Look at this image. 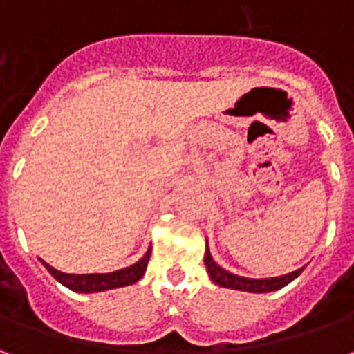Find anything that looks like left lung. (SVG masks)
I'll use <instances>...</instances> for the list:
<instances>
[{"instance_id":"obj_1","label":"left lung","mask_w":354,"mask_h":354,"mask_svg":"<svg viewBox=\"0 0 354 354\" xmlns=\"http://www.w3.org/2000/svg\"><path fill=\"white\" fill-rule=\"evenodd\" d=\"M205 266H207V273L210 277V281L223 286V288L241 290V292H252V294H266V292H274V290L284 288L286 284L299 277V273L304 271V267H299L296 271H292L288 274H281V277H269V279H248V277H239L235 273L225 271L223 267H220L212 258L210 248H208L207 241V252H205Z\"/></svg>"}]
</instances>
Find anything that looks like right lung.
I'll return each instance as SVG.
<instances>
[{
	"mask_svg": "<svg viewBox=\"0 0 354 354\" xmlns=\"http://www.w3.org/2000/svg\"><path fill=\"white\" fill-rule=\"evenodd\" d=\"M149 254H151V246L147 248V252L136 263L123 267V269H117V271H111V273L70 274L50 267L47 261L41 260V263L60 284H64L66 288L80 292V294H94V292H106V290L121 288V286H131L134 282H138L144 277V273H146Z\"/></svg>",
	"mask_w": 354,
	"mask_h": 354,
	"instance_id": "1",
	"label": "right lung"
}]
</instances>
